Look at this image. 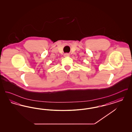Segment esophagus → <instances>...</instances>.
<instances>
[{"label": "esophagus", "mask_w": 132, "mask_h": 132, "mask_svg": "<svg viewBox=\"0 0 132 132\" xmlns=\"http://www.w3.org/2000/svg\"><path fill=\"white\" fill-rule=\"evenodd\" d=\"M64 57H69L70 56V54L68 53H65V54H64Z\"/></svg>", "instance_id": "34e87169"}]
</instances>
